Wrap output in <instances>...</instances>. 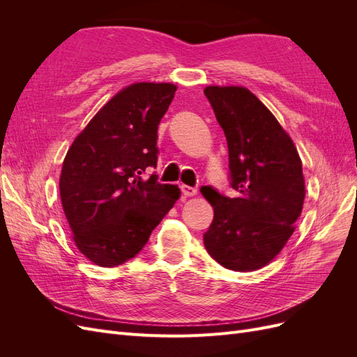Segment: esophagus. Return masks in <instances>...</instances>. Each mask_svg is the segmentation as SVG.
<instances>
[{
    "label": "esophagus",
    "instance_id": "obj_1",
    "mask_svg": "<svg viewBox=\"0 0 357 357\" xmlns=\"http://www.w3.org/2000/svg\"><path fill=\"white\" fill-rule=\"evenodd\" d=\"M197 192H198L197 188H190V186H188V185H181V193H183V195H185V197H188V198L195 197Z\"/></svg>",
    "mask_w": 357,
    "mask_h": 357
}]
</instances>
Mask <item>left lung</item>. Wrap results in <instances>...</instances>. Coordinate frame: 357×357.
I'll list each match as a JSON object with an SVG mask.
<instances>
[{
  "mask_svg": "<svg viewBox=\"0 0 357 357\" xmlns=\"http://www.w3.org/2000/svg\"><path fill=\"white\" fill-rule=\"evenodd\" d=\"M229 150L235 198L201 189L214 210L204 234L208 255L232 271H256L283 250L305 198L298 150L284 128L243 86L204 89Z\"/></svg>",
  "mask_w": 357,
  "mask_h": 357,
  "instance_id": "left-lung-1",
  "label": "left lung"
}]
</instances>
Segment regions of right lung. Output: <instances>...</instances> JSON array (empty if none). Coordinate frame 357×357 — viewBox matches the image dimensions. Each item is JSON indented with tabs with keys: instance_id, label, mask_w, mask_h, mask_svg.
Listing matches in <instances>:
<instances>
[{
	"instance_id": "right-lung-1",
	"label": "right lung",
	"mask_w": 357,
	"mask_h": 357,
	"mask_svg": "<svg viewBox=\"0 0 357 357\" xmlns=\"http://www.w3.org/2000/svg\"><path fill=\"white\" fill-rule=\"evenodd\" d=\"M172 83L139 82L119 91L75 137L59 177L62 210L79 252L98 266L134 257L180 198L177 185L143 172L158 162V125Z\"/></svg>"
}]
</instances>
